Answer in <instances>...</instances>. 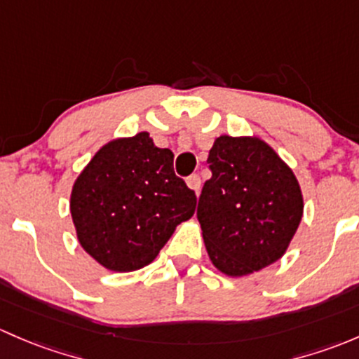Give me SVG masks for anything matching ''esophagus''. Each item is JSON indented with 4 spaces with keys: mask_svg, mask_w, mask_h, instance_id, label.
<instances>
[{
    "mask_svg": "<svg viewBox=\"0 0 359 359\" xmlns=\"http://www.w3.org/2000/svg\"><path fill=\"white\" fill-rule=\"evenodd\" d=\"M187 184H188V188H190V190H194L195 194H198V190H201V184H202L201 176H198V175L188 176V178H187Z\"/></svg>",
    "mask_w": 359,
    "mask_h": 359,
    "instance_id": "1",
    "label": "esophagus"
}]
</instances>
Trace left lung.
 I'll return each mask as SVG.
<instances>
[{"instance_id": "left-lung-1", "label": "left lung", "mask_w": 359, "mask_h": 359, "mask_svg": "<svg viewBox=\"0 0 359 359\" xmlns=\"http://www.w3.org/2000/svg\"><path fill=\"white\" fill-rule=\"evenodd\" d=\"M207 165L197 217L214 268L240 278L278 261L304 212L294 171L259 136L221 135Z\"/></svg>"}]
</instances>
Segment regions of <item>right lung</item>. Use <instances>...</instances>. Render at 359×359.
<instances>
[{
	"mask_svg": "<svg viewBox=\"0 0 359 359\" xmlns=\"http://www.w3.org/2000/svg\"><path fill=\"white\" fill-rule=\"evenodd\" d=\"M175 155L147 131L110 140L79 172L70 214L81 247L109 271L150 264L197 198L172 171Z\"/></svg>",
	"mask_w": 359,
	"mask_h": 359,
	"instance_id": "right-lung-1",
	"label": "right lung"
}]
</instances>
